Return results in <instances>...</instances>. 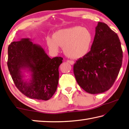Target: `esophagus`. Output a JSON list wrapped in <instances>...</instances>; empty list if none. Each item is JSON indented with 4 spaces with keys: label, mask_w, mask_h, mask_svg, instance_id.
Instances as JSON below:
<instances>
[{
    "label": "esophagus",
    "mask_w": 129,
    "mask_h": 129,
    "mask_svg": "<svg viewBox=\"0 0 129 129\" xmlns=\"http://www.w3.org/2000/svg\"><path fill=\"white\" fill-rule=\"evenodd\" d=\"M67 62H68V63H70V64H71V65H73V64H74V63H75V62H74V61H73V60H67Z\"/></svg>",
    "instance_id": "34e87169"
}]
</instances>
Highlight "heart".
Masks as SVG:
<instances>
[{"label": "heart", "mask_w": 129, "mask_h": 129, "mask_svg": "<svg viewBox=\"0 0 129 129\" xmlns=\"http://www.w3.org/2000/svg\"><path fill=\"white\" fill-rule=\"evenodd\" d=\"M46 44L54 53L63 47L65 55L78 59L86 55L91 46L92 36L88 29L80 26H74L55 31L53 37L47 36Z\"/></svg>", "instance_id": "heart-1"}]
</instances>
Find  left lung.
Segmentation results:
<instances>
[{
	"instance_id": "left-lung-1",
	"label": "left lung",
	"mask_w": 129,
	"mask_h": 129,
	"mask_svg": "<svg viewBox=\"0 0 129 129\" xmlns=\"http://www.w3.org/2000/svg\"><path fill=\"white\" fill-rule=\"evenodd\" d=\"M91 50L74 65L76 82L85 92L98 94L112 87L122 63L118 36L107 24L99 22Z\"/></svg>"
}]
</instances>
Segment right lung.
I'll use <instances>...</instances> for the list:
<instances>
[{
    "instance_id": "1",
    "label": "right lung",
    "mask_w": 129,
    "mask_h": 129,
    "mask_svg": "<svg viewBox=\"0 0 129 129\" xmlns=\"http://www.w3.org/2000/svg\"><path fill=\"white\" fill-rule=\"evenodd\" d=\"M7 66L17 89L28 98L48 100L58 84L59 66L63 58L51 59L39 45L30 38L12 42L8 48ZM25 72L30 75L25 79Z\"/></svg>"
}]
</instances>
